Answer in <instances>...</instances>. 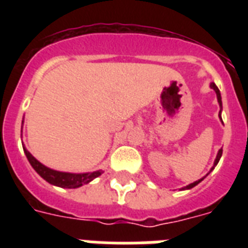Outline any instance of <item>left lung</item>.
Segmentation results:
<instances>
[{"label": "left lung", "mask_w": 248, "mask_h": 248, "mask_svg": "<svg viewBox=\"0 0 248 248\" xmlns=\"http://www.w3.org/2000/svg\"><path fill=\"white\" fill-rule=\"evenodd\" d=\"M210 87H211V89L215 90L216 96H217V101H219L220 108H221V107H223V104H221V95H220V91H219V89H217V86H216L215 83L212 82L211 85H210ZM220 113H221V109H220V112H219V117H220V120H221V116H220ZM221 155H223V149H220V151L217 152V155H216V159H215V162H214V167H212V169H211V171H212V170H214V169H215V166L217 165V163H219L220 158H221ZM203 179H204V177H202V179H200V180H197V181H194V183H192V184L186 185V186H185L184 189H192L193 186H196L197 184H200L201 181L203 180Z\"/></svg>", "instance_id": "left-lung-1"}]
</instances>
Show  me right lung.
Returning <instances> with one entry per match:
<instances>
[{
	"label": "right lung",
	"mask_w": 248,
	"mask_h": 248,
	"mask_svg": "<svg viewBox=\"0 0 248 248\" xmlns=\"http://www.w3.org/2000/svg\"><path fill=\"white\" fill-rule=\"evenodd\" d=\"M24 153L28 158L29 163L32 165V167L36 170V172L40 175L42 179L50 183L52 185H56V186H60V188H68V189H75L79 188L82 185L87 184L91 180H93L95 177L100 176L101 170L99 171H93V172H86V173H71V172H62V171H55V170H51L46 167L45 165H42L41 162H38L34 157H33L31 153H29L24 147Z\"/></svg>",
	"instance_id": "obj_1"
}]
</instances>
